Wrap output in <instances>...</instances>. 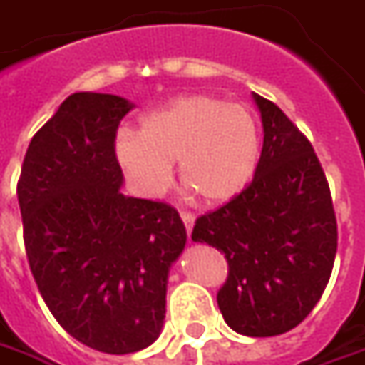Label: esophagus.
Instances as JSON below:
<instances>
[{"label": "esophagus", "instance_id": "obj_1", "mask_svg": "<svg viewBox=\"0 0 365 365\" xmlns=\"http://www.w3.org/2000/svg\"><path fill=\"white\" fill-rule=\"evenodd\" d=\"M182 222L185 225V230H187V234H192V227L193 222H195V215L190 214V212H182Z\"/></svg>", "mask_w": 365, "mask_h": 365}]
</instances>
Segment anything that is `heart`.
<instances>
[{"label":"heart","mask_w":365,"mask_h":365,"mask_svg":"<svg viewBox=\"0 0 365 365\" xmlns=\"http://www.w3.org/2000/svg\"><path fill=\"white\" fill-rule=\"evenodd\" d=\"M259 150L254 113L205 93L172 99L141 118L140 133L121 131L115 140V160L141 195H162L178 160L180 182L203 203L230 202L244 192Z\"/></svg>","instance_id":"obj_1"}]
</instances>
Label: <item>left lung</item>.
Here are the masks:
<instances>
[{"instance_id": "8db88e82", "label": "left lung", "mask_w": 365, "mask_h": 365, "mask_svg": "<svg viewBox=\"0 0 365 365\" xmlns=\"http://www.w3.org/2000/svg\"><path fill=\"white\" fill-rule=\"evenodd\" d=\"M264 148L254 180L230 202L200 215L192 240L227 259L217 306L227 326L269 338L307 318L328 286L338 224L316 151L274 101L254 93Z\"/></svg>"}]
</instances>
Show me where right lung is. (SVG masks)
<instances>
[{
    "label": "right lung",
    "instance_id": "add662e5",
    "mask_svg": "<svg viewBox=\"0 0 365 365\" xmlns=\"http://www.w3.org/2000/svg\"><path fill=\"white\" fill-rule=\"evenodd\" d=\"M128 99L73 93L31 138L17 182L31 274L59 326L103 354L160 336L185 227L170 203L125 197L115 135Z\"/></svg>",
    "mask_w": 365,
    "mask_h": 365
}]
</instances>
